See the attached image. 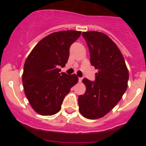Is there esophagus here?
Segmentation results:
<instances>
[{
    "label": "esophagus",
    "instance_id": "34e87169",
    "mask_svg": "<svg viewBox=\"0 0 146 146\" xmlns=\"http://www.w3.org/2000/svg\"><path fill=\"white\" fill-rule=\"evenodd\" d=\"M79 80L80 82H82V77H79V80Z\"/></svg>",
    "mask_w": 146,
    "mask_h": 146
}]
</instances>
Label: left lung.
Here are the masks:
<instances>
[{
  "instance_id": "obj_1",
  "label": "left lung",
  "mask_w": 146,
  "mask_h": 146,
  "mask_svg": "<svg viewBox=\"0 0 146 146\" xmlns=\"http://www.w3.org/2000/svg\"><path fill=\"white\" fill-rule=\"evenodd\" d=\"M91 65L97 69L96 80H82L86 87L78 97L79 110L88 119L104 117L118 103L127 88L129 72L121 51L111 38L98 31L83 32Z\"/></svg>"
}]
</instances>
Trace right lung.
Here are the masks:
<instances>
[{
  "label": "right lung",
  "mask_w": 146,
  "mask_h": 146,
  "mask_svg": "<svg viewBox=\"0 0 146 146\" xmlns=\"http://www.w3.org/2000/svg\"><path fill=\"white\" fill-rule=\"evenodd\" d=\"M81 31H62L50 33L36 44L24 64L23 84L35 112L52 115L61 109L64 97L78 82L75 74L60 73L69 56V47Z\"/></svg>",
  "instance_id": "1"
}]
</instances>
